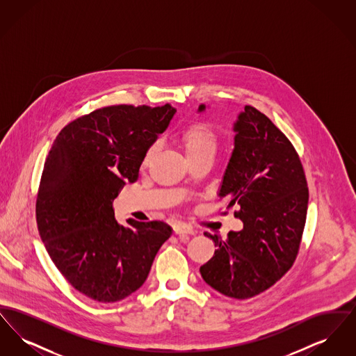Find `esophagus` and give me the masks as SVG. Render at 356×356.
<instances>
[{"label": "esophagus", "mask_w": 356, "mask_h": 356, "mask_svg": "<svg viewBox=\"0 0 356 356\" xmlns=\"http://www.w3.org/2000/svg\"><path fill=\"white\" fill-rule=\"evenodd\" d=\"M173 231L176 235H193L196 232L191 225H186L184 222H175Z\"/></svg>", "instance_id": "34e87169"}]
</instances>
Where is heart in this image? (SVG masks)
Here are the masks:
<instances>
[{"label":"heart","instance_id":"obj_1","mask_svg":"<svg viewBox=\"0 0 356 356\" xmlns=\"http://www.w3.org/2000/svg\"><path fill=\"white\" fill-rule=\"evenodd\" d=\"M180 143L186 151V156L192 160L204 154H213L218 147V137L211 127L207 124H193L186 128L180 135ZM157 151V144L149 147L145 154V161H148Z\"/></svg>","mask_w":356,"mask_h":356}]
</instances>
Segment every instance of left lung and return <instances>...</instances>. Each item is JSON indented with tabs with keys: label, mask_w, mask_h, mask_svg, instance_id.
<instances>
[{
	"label": "left lung",
	"mask_w": 356,
	"mask_h": 356,
	"mask_svg": "<svg viewBox=\"0 0 356 356\" xmlns=\"http://www.w3.org/2000/svg\"><path fill=\"white\" fill-rule=\"evenodd\" d=\"M207 106L197 109L202 113ZM232 131L234 151L222 175L219 197L235 204L243 229L218 247L200 267L204 282L222 295L248 299L273 286L292 267L305 229L308 188L292 144L266 115L247 105Z\"/></svg>",
	"instance_id": "8db88e82"
}]
</instances>
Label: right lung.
Masks as SVG:
<instances>
[{
	"label": "right lung",
	"instance_id": "right-lung-1",
	"mask_svg": "<svg viewBox=\"0 0 356 356\" xmlns=\"http://www.w3.org/2000/svg\"><path fill=\"white\" fill-rule=\"evenodd\" d=\"M176 113L163 106L113 105L72 121L53 141L37 195L38 232L69 283L100 303L144 284L172 228L115 219L113 200L135 183L147 151Z\"/></svg>",
	"mask_w": 356,
	"mask_h": 356
}]
</instances>
